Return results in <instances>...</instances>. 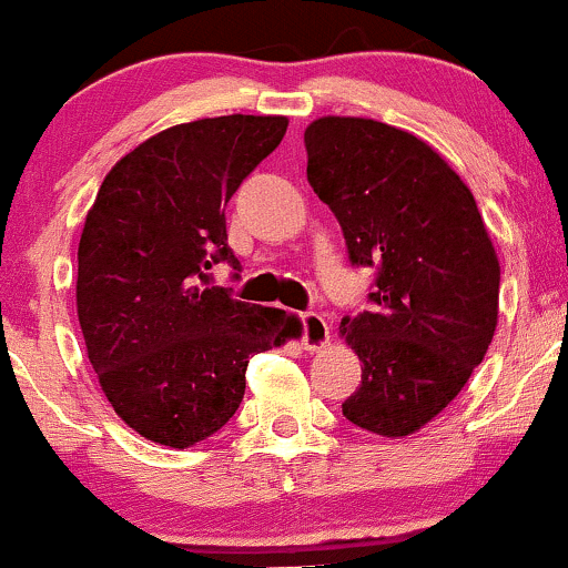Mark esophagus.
Segmentation results:
<instances>
[{
    "label": "esophagus",
    "instance_id": "1",
    "mask_svg": "<svg viewBox=\"0 0 568 568\" xmlns=\"http://www.w3.org/2000/svg\"><path fill=\"white\" fill-rule=\"evenodd\" d=\"M331 344V325L317 312L302 314V346L306 352H320Z\"/></svg>",
    "mask_w": 568,
    "mask_h": 568
}]
</instances>
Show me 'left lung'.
<instances>
[{
	"label": "left lung",
	"instance_id": "1",
	"mask_svg": "<svg viewBox=\"0 0 568 568\" xmlns=\"http://www.w3.org/2000/svg\"><path fill=\"white\" fill-rule=\"evenodd\" d=\"M306 180L344 230L349 262L375 266L371 310L341 320L362 359L346 420L407 436L481 365L497 327L500 262L474 195L432 145L354 115L304 132Z\"/></svg>",
	"mask_w": 568,
	"mask_h": 568
}]
</instances>
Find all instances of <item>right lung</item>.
Here are the masks:
<instances>
[{
	"mask_svg": "<svg viewBox=\"0 0 568 568\" xmlns=\"http://www.w3.org/2000/svg\"><path fill=\"white\" fill-rule=\"evenodd\" d=\"M285 115L163 129L102 180L79 241L77 310L89 362L121 420L155 444L209 439L241 407L248 357L302 336L275 306L211 285L237 258L224 206L283 140Z\"/></svg>",
	"mask_w": 568,
	"mask_h": 568,
	"instance_id": "obj_1",
	"label": "right lung"
}]
</instances>
